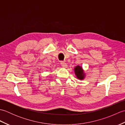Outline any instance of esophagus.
<instances>
[{
  "mask_svg": "<svg viewBox=\"0 0 125 125\" xmlns=\"http://www.w3.org/2000/svg\"><path fill=\"white\" fill-rule=\"evenodd\" d=\"M61 65H62L63 68H67V66H68L67 63H65L64 62H61Z\"/></svg>",
  "mask_w": 125,
  "mask_h": 125,
  "instance_id": "obj_1",
  "label": "esophagus"
}]
</instances>
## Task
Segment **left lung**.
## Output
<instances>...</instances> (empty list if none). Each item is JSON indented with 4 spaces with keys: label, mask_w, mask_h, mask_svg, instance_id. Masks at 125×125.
<instances>
[{
    "label": "left lung",
    "mask_w": 125,
    "mask_h": 125,
    "mask_svg": "<svg viewBox=\"0 0 125 125\" xmlns=\"http://www.w3.org/2000/svg\"><path fill=\"white\" fill-rule=\"evenodd\" d=\"M74 71H75V73L77 78L81 79V80H82V79H84L85 74L81 67L79 65L76 66L75 69H74Z\"/></svg>",
    "instance_id": "obj_1"
}]
</instances>
